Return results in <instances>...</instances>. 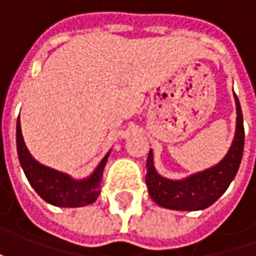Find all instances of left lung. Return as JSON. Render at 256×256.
<instances>
[{"instance_id": "obj_1", "label": "left lung", "mask_w": 256, "mask_h": 256, "mask_svg": "<svg viewBox=\"0 0 256 256\" xmlns=\"http://www.w3.org/2000/svg\"><path fill=\"white\" fill-rule=\"evenodd\" d=\"M234 98L236 105L235 136L226 155L216 165L182 180H168L156 172L152 150H150L145 182L151 198L160 206L175 211H200L211 206L228 190L240 170L245 141L241 105L235 94Z\"/></svg>"}]
</instances>
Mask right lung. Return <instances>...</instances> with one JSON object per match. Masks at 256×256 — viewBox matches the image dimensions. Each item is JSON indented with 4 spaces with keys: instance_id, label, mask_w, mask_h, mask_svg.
<instances>
[{
    "instance_id": "obj_1",
    "label": "right lung",
    "mask_w": 256,
    "mask_h": 256,
    "mask_svg": "<svg viewBox=\"0 0 256 256\" xmlns=\"http://www.w3.org/2000/svg\"><path fill=\"white\" fill-rule=\"evenodd\" d=\"M16 151L18 160L25 172V176L34 188L35 192L45 202L64 206V208H78L95 202L101 192V178L104 168L108 161L110 152L106 154L98 164L94 172L84 180H74L68 174L52 170L40 164L30 154L21 132L20 118L16 120Z\"/></svg>"
}]
</instances>
